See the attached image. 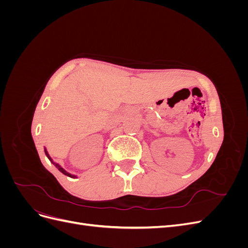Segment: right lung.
<instances>
[{"mask_svg": "<svg viewBox=\"0 0 248 248\" xmlns=\"http://www.w3.org/2000/svg\"><path fill=\"white\" fill-rule=\"evenodd\" d=\"M44 152H46V155L47 156V158L50 160V162L52 163V164H54V166L60 170V171H61L62 172V174H64V175H66V176H68V177H70V178H77V176L76 175H71L70 174V172H68V171H66L61 166H60V164L59 163H56V162H54V160H52L51 159V157L49 156V154H48V152H47V150H46V148H44Z\"/></svg>", "mask_w": 248, "mask_h": 248, "instance_id": "obj_1", "label": "right lung"}]
</instances>
